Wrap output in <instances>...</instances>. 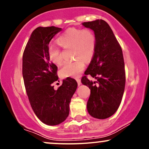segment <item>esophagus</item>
I'll return each instance as SVG.
<instances>
[{
    "mask_svg": "<svg viewBox=\"0 0 149 149\" xmlns=\"http://www.w3.org/2000/svg\"><path fill=\"white\" fill-rule=\"evenodd\" d=\"M76 81H77V83H78V85H81V81H80V79H76Z\"/></svg>",
    "mask_w": 149,
    "mask_h": 149,
    "instance_id": "34e87169",
    "label": "esophagus"
}]
</instances>
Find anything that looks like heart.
<instances>
[{"label":"heart","mask_w":149,"mask_h":149,"mask_svg":"<svg viewBox=\"0 0 149 149\" xmlns=\"http://www.w3.org/2000/svg\"><path fill=\"white\" fill-rule=\"evenodd\" d=\"M57 42L64 48L72 47V56L74 61H66L61 67V76L76 77L79 75L85 67V62L92 59L96 49V36L93 31L84 29L69 28L58 36ZM47 57L51 62L59 64L62 61L61 51L55 45L47 47Z\"/></svg>","instance_id":"heart-1"}]
</instances>
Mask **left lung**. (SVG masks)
Returning a JSON list of instances; mask_svg holds the SVG:
<instances>
[{"label":"left lung","mask_w":149,"mask_h":149,"mask_svg":"<svg viewBox=\"0 0 149 149\" xmlns=\"http://www.w3.org/2000/svg\"><path fill=\"white\" fill-rule=\"evenodd\" d=\"M96 36L95 54L81 82L90 89L87 109L95 118L106 119L118 109L125 85V72L123 51L113 32L104 20L83 22ZM90 74L97 80L86 78Z\"/></svg>","instance_id":"obj_1"}]
</instances>
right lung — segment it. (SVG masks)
I'll use <instances>...</instances> for the list:
<instances>
[{
    "mask_svg": "<svg viewBox=\"0 0 149 149\" xmlns=\"http://www.w3.org/2000/svg\"><path fill=\"white\" fill-rule=\"evenodd\" d=\"M61 29L38 27L32 32L22 57V75L26 91L33 112L43 123L57 125L69 114V104L78 83L68 77L55 90L53 83L58 80L57 66L47 57L52 38Z\"/></svg>",
    "mask_w": 149,
    "mask_h": 149,
    "instance_id": "add662e5",
    "label": "right lung"
}]
</instances>
